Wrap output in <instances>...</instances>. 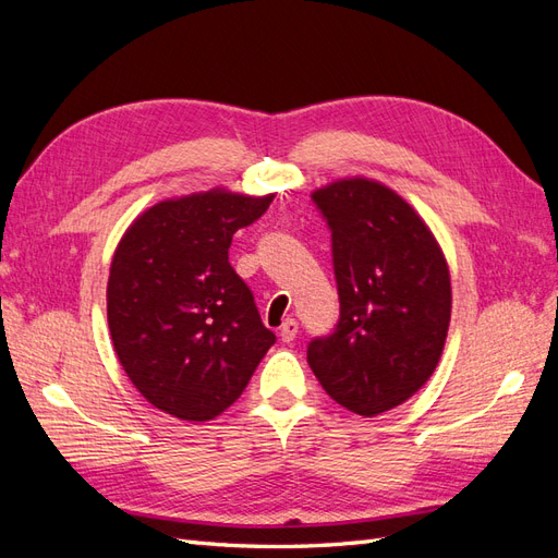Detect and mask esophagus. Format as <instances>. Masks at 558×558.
Listing matches in <instances>:
<instances>
[{"instance_id":"1","label":"esophagus","mask_w":558,"mask_h":558,"mask_svg":"<svg viewBox=\"0 0 558 558\" xmlns=\"http://www.w3.org/2000/svg\"><path fill=\"white\" fill-rule=\"evenodd\" d=\"M298 320L295 318H286L283 324H281V328H279V337L281 340L286 342V344H291L293 340H295V335H298Z\"/></svg>"}]
</instances>
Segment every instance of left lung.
Here are the masks:
<instances>
[{"instance_id": "obj_1", "label": "left lung", "mask_w": 558, "mask_h": 558, "mask_svg": "<svg viewBox=\"0 0 558 558\" xmlns=\"http://www.w3.org/2000/svg\"><path fill=\"white\" fill-rule=\"evenodd\" d=\"M312 202L330 230L340 318L310 342L307 363L335 402L377 416L412 398L442 356L449 267L421 216L377 181H335Z\"/></svg>"}]
</instances>
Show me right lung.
I'll return each instance as SVG.
<instances>
[{"instance_id":"obj_1","label":"right lung","mask_w":558,"mask_h":558,"mask_svg":"<svg viewBox=\"0 0 558 558\" xmlns=\"http://www.w3.org/2000/svg\"><path fill=\"white\" fill-rule=\"evenodd\" d=\"M272 199L228 191L165 199L123 234L107 286L109 330L154 408L183 421L218 416L277 342L228 260L232 234Z\"/></svg>"}]
</instances>
